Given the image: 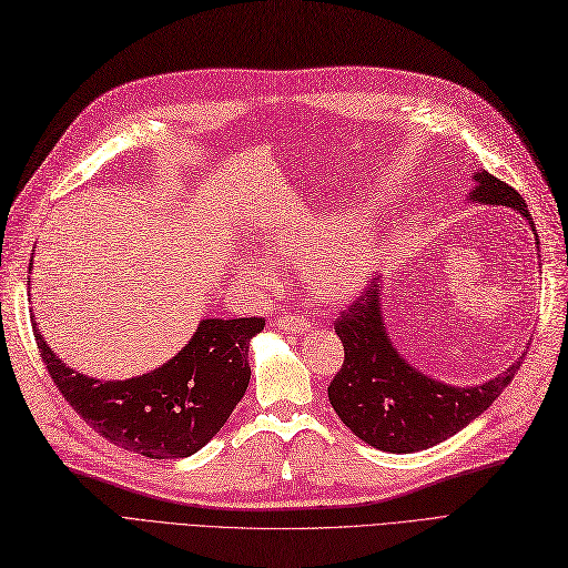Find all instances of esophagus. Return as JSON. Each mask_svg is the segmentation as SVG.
<instances>
[{
    "label": "esophagus",
    "mask_w": 568,
    "mask_h": 568,
    "mask_svg": "<svg viewBox=\"0 0 568 568\" xmlns=\"http://www.w3.org/2000/svg\"><path fill=\"white\" fill-rule=\"evenodd\" d=\"M277 326L291 334H303L311 329V320H305L303 315H296V313H284L277 317Z\"/></svg>",
    "instance_id": "1"
}]
</instances>
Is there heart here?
<instances>
[{"label": "heart", "mask_w": 568, "mask_h": 568, "mask_svg": "<svg viewBox=\"0 0 568 568\" xmlns=\"http://www.w3.org/2000/svg\"><path fill=\"white\" fill-rule=\"evenodd\" d=\"M341 217L307 220L282 234H274L265 244V255L274 263L301 261V277L305 288L322 301H346L363 291L376 267H379V236L367 225L338 227ZM242 280L253 288H272L274 274L257 265L244 263Z\"/></svg>", "instance_id": "obj_1"}]
</instances>
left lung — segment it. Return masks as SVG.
<instances>
[{
  "instance_id": "obj_1",
  "label": "left lung",
  "mask_w": 568,
  "mask_h": 568,
  "mask_svg": "<svg viewBox=\"0 0 568 568\" xmlns=\"http://www.w3.org/2000/svg\"><path fill=\"white\" fill-rule=\"evenodd\" d=\"M469 201L519 211L532 217L517 189L480 170ZM538 242V234H536ZM384 286L369 282L363 296L334 322L343 365L329 384V400L351 432L384 453H417L448 440L495 403L519 372L521 359L480 386H450L424 376L393 346L382 315Z\"/></svg>"
}]
</instances>
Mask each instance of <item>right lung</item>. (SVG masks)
<instances>
[{
  "instance_id": "obj_1",
  "label": "right lung",
  "mask_w": 568,
  "mask_h": 568,
  "mask_svg": "<svg viewBox=\"0 0 568 568\" xmlns=\"http://www.w3.org/2000/svg\"><path fill=\"white\" fill-rule=\"evenodd\" d=\"M263 326L265 317L203 320L163 367L99 382L65 367L32 320L40 357L65 403L99 436L151 459L194 455L225 426L248 388V341Z\"/></svg>"
}]
</instances>
